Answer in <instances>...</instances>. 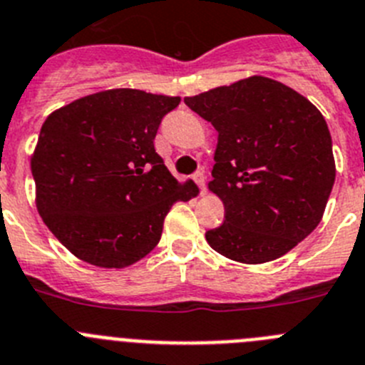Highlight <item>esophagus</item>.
<instances>
[{"label":"esophagus","mask_w":365,"mask_h":365,"mask_svg":"<svg viewBox=\"0 0 365 365\" xmlns=\"http://www.w3.org/2000/svg\"><path fill=\"white\" fill-rule=\"evenodd\" d=\"M192 180H195L196 183H198V187H200V195H205L207 192V189H205V176H203V170H198V173H195V175H192Z\"/></svg>","instance_id":"1"}]
</instances>
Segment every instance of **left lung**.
<instances>
[{"label": "left lung", "instance_id": "left-lung-1", "mask_svg": "<svg viewBox=\"0 0 365 365\" xmlns=\"http://www.w3.org/2000/svg\"><path fill=\"white\" fill-rule=\"evenodd\" d=\"M218 130L209 189L225 207L207 244L240 264L277 260L320 223L333 142L320 110L287 85L251 76L185 98Z\"/></svg>", "mask_w": 365, "mask_h": 365}]
</instances>
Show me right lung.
I'll list each match as a JSON object with an SVG mask.
<instances>
[{
    "label": "right lung",
    "instance_id": "add662e5",
    "mask_svg": "<svg viewBox=\"0 0 365 365\" xmlns=\"http://www.w3.org/2000/svg\"><path fill=\"white\" fill-rule=\"evenodd\" d=\"M178 96L110 88L54 110L31 158L36 207L52 235L87 264L123 269L162 238L173 203L198 195L154 150Z\"/></svg>",
    "mask_w": 365,
    "mask_h": 365
}]
</instances>
